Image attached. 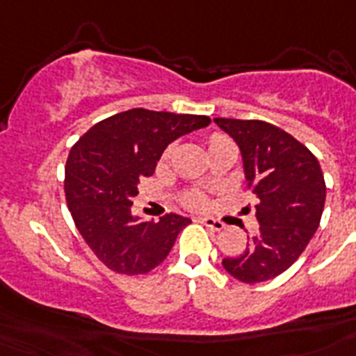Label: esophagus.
I'll use <instances>...</instances> for the list:
<instances>
[{
  "mask_svg": "<svg viewBox=\"0 0 356 356\" xmlns=\"http://www.w3.org/2000/svg\"><path fill=\"white\" fill-rule=\"evenodd\" d=\"M195 222L203 223L205 227H211L212 231H222V229L225 227V223L220 222V220H214V218H211V216H200V218H195Z\"/></svg>",
  "mask_w": 356,
  "mask_h": 356,
  "instance_id": "34e87169",
  "label": "esophagus"
}]
</instances>
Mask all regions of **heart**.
Instances as JSON below:
<instances>
[{"mask_svg": "<svg viewBox=\"0 0 356 356\" xmlns=\"http://www.w3.org/2000/svg\"><path fill=\"white\" fill-rule=\"evenodd\" d=\"M227 136L222 133H212L209 134V138H207V144H209V147L211 145H216V144H222V142H227ZM172 153V147H168L166 153H164V156H168ZM209 195L205 194V192H201V190H190L188 194H184L183 197V205L188 207V209H207L209 207Z\"/></svg>", "mask_w": 356, "mask_h": 356, "instance_id": "obj_1", "label": "heart"}]
</instances>
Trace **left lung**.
Segmentation results:
<instances>
[{
  "instance_id": "8db88e82",
  "label": "left lung",
  "mask_w": 356,
  "mask_h": 356,
  "mask_svg": "<svg viewBox=\"0 0 356 356\" xmlns=\"http://www.w3.org/2000/svg\"><path fill=\"white\" fill-rule=\"evenodd\" d=\"M242 151L248 188L259 203V231L234 259H223L227 273L245 282H264L286 271L301 257L320 225L325 179L312 151L273 123L214 118Z\"/></svg>"
}]
</instances>
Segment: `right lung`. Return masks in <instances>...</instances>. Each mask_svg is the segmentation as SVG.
<instances>
[{
	"instance_id": "1",
	"label": "right lung",
	"mask_w": 356,
	"mask_h": 356,
	"mask_svg": "<svg viewBox=\"0 0 356 356\" xmlns=\"http://www.w3.org/2000/svg\"><path fill=\"white\" fill-rule=\"evenodd\" d=\"M209 123L200 114L131 108L97 122L70 149L64 168L70 214L108 270L144 275L166 259L190 220L164 214L161 222H142L131 212L133 200L166 145Z\"/></svg>"
}]
</instances>
